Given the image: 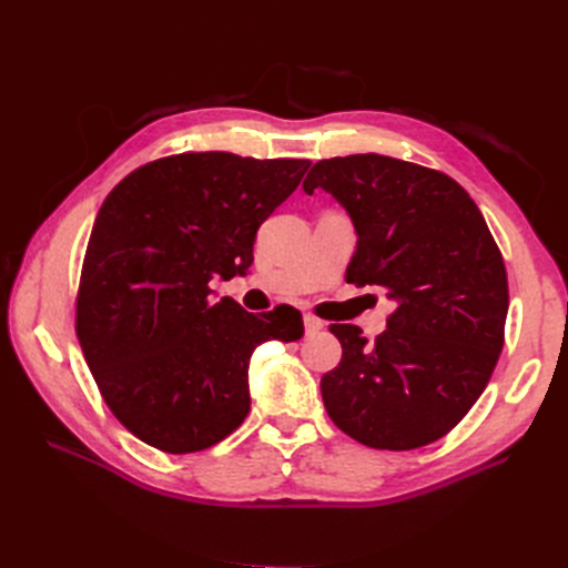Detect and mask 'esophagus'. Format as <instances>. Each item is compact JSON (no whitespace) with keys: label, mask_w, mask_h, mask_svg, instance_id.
<instances>
[{"label":"esophagus","mask_w":568,"mask_h":568,"mask_svg":"<svg viewBox=\"0 0 568 568\" xmlns=\"http://www.w3.org/2000/svg\"><path fill=\"white\" fill-rule=\"evenodd\" d=\"M303 324H305V334L307 336H313V334L324 329V322L320 317H315V315H303Z\"/></svg>","instance_id":"34e87169"}]
</instances>
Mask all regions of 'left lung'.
I'll return each instance as SVG.
<instances>
[{
    "label": "left lung",
    "mask_w": 568,
    "mask_h": 568,
    "mask_svg": "<svg viewBox=\"0 0 568 568\" xmlns=\"http://www.w3.org/2000/svg\"><path fill=\"white\" fill-rule=\"evenodd\" d=\"M329 192L353 217L355 286L395 303L372 343L332 324L341 363L322 376L332 422L376 450H415L464 419L490 382L509 307L503 253L464 189L440 170L379 153L320 161L303 189Z\"/></svg>",
    "instance_id": "8db88e82"
}]
</instances>
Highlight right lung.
I'll use <instances>...</instances> for the list:
<instances>
[{"mask_svg":"<svg viewBox=\"0 0 568 568\" xmlns=\"http://www.w3.org/2000/svg\"><path fill=\"white\" fill-rule=\"evenodd\" d=\"M307 168L184 151L132 170L99 209L75 334L113 417L151 448L186 455L227 438L251 409L253 351L303 336L294 307L213 303L211 282L251 267L257 227Z\"/></svg>","mask_w":568,"mask_h":568,"instance_id":"1","label":"right lung"}]
</instances>
